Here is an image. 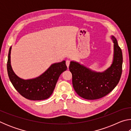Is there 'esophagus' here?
Returning a JSON list of instances; mask_svg holds the SVG:
<instances>
[{"mask_svg": "<svg viewBox=\"0 0 131 131\" xmlns=\"http://www.w3.org/2000/svg\"><path fill=\"white\" fill-rule=\"evenodd\" d=\"M66 66H67V67L69 68V65H70V61L67 60L66 61Z\"/></svg>", "mask_w": 131, "mask_h": 131, "instance_id": "esophagus-1", "label": "esophagus"}]
</instances>
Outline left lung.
<instances>
[{"instance_id":"obj_1","label":"left lung","mask_w":131,"mask_h":131,"mask_svg":"<svg viewBox=\"0 0 131 131\" xmlns=\"http://www.w3.org/2000/svg\"><path fill=\"white\" fill-rule=\"evenodd\" d=\"M114 42V59L110 67L103 73L91 70L76 62L72 61L69 70L72 74V84L80 96L88 100L104 97L116 87L120 80L123 66V54L116 39Z\"/></svg>"}]
</instances>
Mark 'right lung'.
<instances>
[{"mask_svg":"<svg viewBox=\"0 0 131 131\" xmlns=\"http://www.w3.org/2000/svg\"><path fill=\"white\" fill-rule=\"evenodd\" d=\"M10 48L7 63V73L13 85L22 96L33 101L44 100L52 94L57 82L62 73L67 69L65 61L54 63L48 69L37 78L23 80L14 73L10 64Z\"/></svg>","mask_w":131,"mask_h":131,"instance_id":"right-lung-1","label":"right lung"}]
</instances>
